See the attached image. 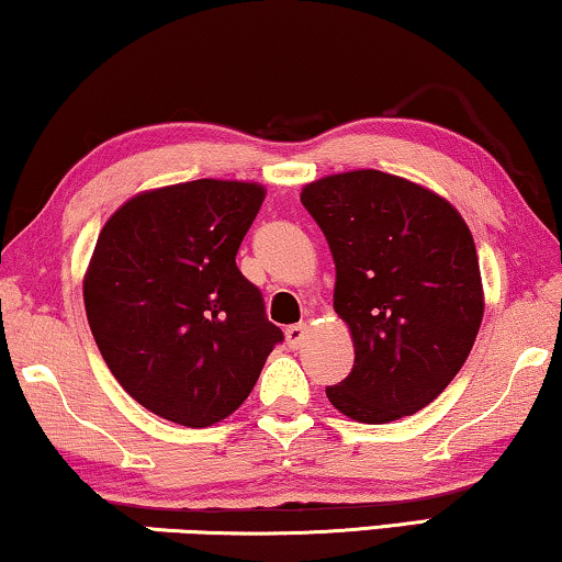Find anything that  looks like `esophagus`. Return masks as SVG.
I'll return each mask as SVG.
<instances>
[{
	"label": "esophagus",
	"mask_w": 562,
	"mask_h": 562,
	"mask_svg": "<svg viewBox=\"0 0 562 562\" xmlns=\"http://www.w3.org/2000/svg\"><path fill=\"white\" fill-rule=\"evenodd\" d=\"M306 340V325H291L286 329V342L291 350H299Z\"/></svg>",
	"instance_id": "esophagus-1"
}]
</instances>
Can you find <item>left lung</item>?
<instances>
[{
	"instance_id": "left-lung-1",
	"label": "left lung",
	"mask_w": 562,
	"mask_h": 562,
	"mask_svg": "<svg viewBox=\"0 0 562 562\" xmlns=\"http://www.w3.org/2000/svg\"><path fill=\"white\" fill-rule=\"evenodd\" d=\"M302 204L333 250L335 312L356 345L327 398L366 425L425 409L463 368L483 319L471 229L448 199L373 168L306 183Z\"/></svg>"
}]
</instances>
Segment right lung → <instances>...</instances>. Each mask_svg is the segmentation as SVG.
I'll return each mask as SVG.
<instances>
[{
    "label": "right lung",
    "instance_id": "add662e5",
    "mask_svg": "<svg viewBox=\"0 0 562 562\" xmlns=\"http://www.w3.org/2000/svg\"><path fill=\"white\" fill-rule=\"evenodd\" d=\"M260 183L199 179L143 191L99 233L83 276L91 335L120 386L183 427L229 417L283 333L235 263Z\"/></svg>",
    "mask_w": 562,
    "mask_h": 562
}]
</instances>
